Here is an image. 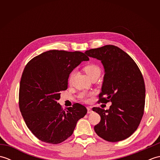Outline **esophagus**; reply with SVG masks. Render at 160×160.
Segmentation results:
<instances>
[{"label":"esophagus","mask_w":160,"mask_h":160,"mask_svg":"<svg viewBox=\"0 0 160 160\" xmlns=\"http://www.w3.org/2000/svg\"><path fill=\"white\" fill-rule=\"evenodd\" d=\"M93 112L92 111V108H91V107H87V113H91Z\"/></svg>","instance_id":"1"}]
</instances>
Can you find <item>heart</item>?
<instances>
[{
    "instance_id": "b5f03b06",
    "label": "heart",
    "mask_w": 160,
    "mask_h": 160,
    "mask_svg": "<svg viewBox=\"0 0 160 160\" xmlns=\"http://www.w3.org/2000/svg\"><path fill=\"white\" fill-rule=\"evenodd\" d=\"M83 70L84 72L87 73V75L90 79L91 80L93 78L95 77H99L101 73V69L99 67V66H98L97 64H93V63H91V64H87L86 66H84L83 68ZM73 72H71L69 78V82L71 80L73 76ZM80 98H82L83 100H87V96L84 93H82L80 95Z\"/></svg>"
}]
</instances>
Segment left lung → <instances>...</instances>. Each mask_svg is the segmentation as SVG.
<instances>
[{
  "mask_svg": "<svg viewBox=\"0 0 160 160\" xmlns=\"http://www.w3.org/2000/svg\"><path fill=\"white\" fill-rule=\"evenodd\" d=\"M85 53L100 60L104 69L98 102L112 103L108 110L92 108L101 118L94 130L108 142L125 140L137 130L144 114L146 89L141 71L131 57L116 46L105 45Z\"/></svg>",
  "mask_w": 160,
  "mask_h": 160,
  "instance_id": "1",
  "label": "left lung"
}]
</instances>
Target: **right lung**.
<instances>
[{
    "label": "right lung",
    "instance_id": "1",
    "mask_svg": "<svg viewBox=\"0 0 160 160\" xmlns=\"http://www.w3.org/2000/svg\"><path fill=\"white\" fill-rule=\"evenodd\" d=\"M80 52L50 50L27 64L19 88V108L28 128L42 142L57 144L73 134L77 122L87 113L79 103L63 110L58 103L75 68L89 60Z\"/></svg>",
    "mask_w": 160,
    "mask_h": 160
}]
</instances>
